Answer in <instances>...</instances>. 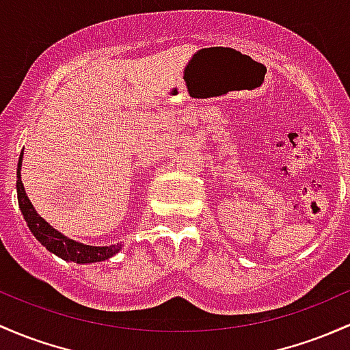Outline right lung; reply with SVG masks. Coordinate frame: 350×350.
Listing matches in <instances>:
<instances>
[{"instance_id": "add662e5", "label": "right lung", "mask_w": 350, "mask_h": 350, "mask_svg": "<svg viewBox=\"0 0 350 350\" xmlns=\"http://www.w3.org/2000/svg\"><path fill=\"white\" fill-rule=\"evenodd\" d=\"M21 152L20 161H18V169H16V191H18V204H20L21 215H23L25 221H27L29 231L35 234V238L45 246L46 250H50L51 253H55L60 258L68 260V262L75 263H94V262H104V260L110 258V256L116 255L120 250V245H112V246H88L82 245L79 241H73L70 238L64 237L62 233H58L57 230L50 226L38 213L35 211L33 204L29 203L27 193H25L23 183H21Z\"/></svg>"}]
</instances>
